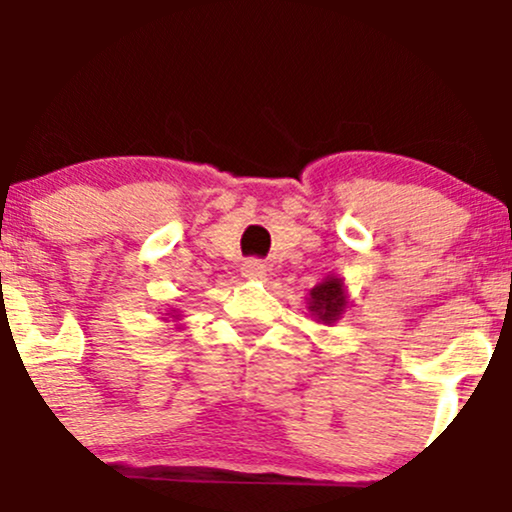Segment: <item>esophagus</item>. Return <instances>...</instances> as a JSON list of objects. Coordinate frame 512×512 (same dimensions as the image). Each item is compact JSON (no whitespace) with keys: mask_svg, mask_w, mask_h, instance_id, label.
Listing matches in <instances>:
<instances>
[{"mask_svg":"<svg viewBox=\"0 0 512 512\" xmlns=\"http://www.w3.org/2000/svg\"><path fill=\"white\" fill-rule=\"evenodd\" d=\"M240 269H243V276H248V279H262L267 274V264L262 260H245Z\"/></svg>","mask_w":512,"mask_h":512,"instance_id":"1","label":"esophagus"}]
</instances>
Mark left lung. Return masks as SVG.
Segmentation results:
<instances>
[{
  "mask_svg": "<svg viewBox=\"0 0 512 512\" xmlns=\"http://www.w3.org/2000/svg\"><path fill=\"white\" fill-rule=\"evenodd\" d=\"M346 305L342 281L339 279H325L320 286H315L310 291V310L315 317H320L322 322H334L342 315Z\"/></svg>",
  "mask_w": 512,
  "mask_h": 512,
  "instance_id": "obj_1",
  "label": "left lung"
}]
</instances>
